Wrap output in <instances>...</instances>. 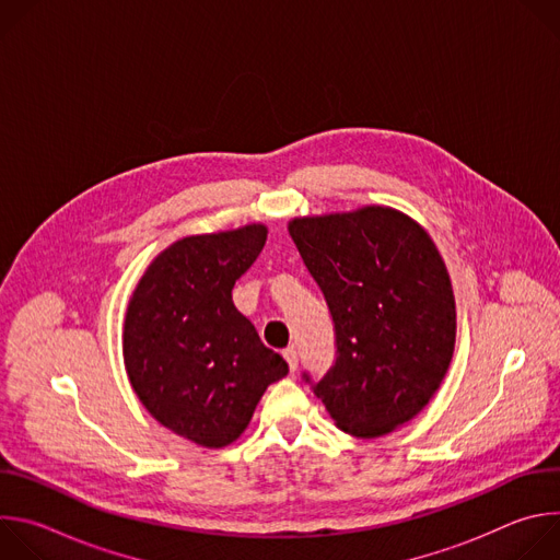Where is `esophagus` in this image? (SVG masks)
I'll list each match as a JSON object with an SVG mask.
<instances>
[{
    "label": "esophagus",
    "mask_w": 560,
    "mask_h": 560,
    "mask_svg": "<svg viewBox=\"0 0 560 560\" xmlns=\"http://www.w3.org/2000/svg\"><path fill=\"white\" fill-rule=\"evenodd\" d=\"M283 359L288 361L290 372H294V370H296V365H299V352H296L294 348H285V350H283Z\"/></svg>",
    "instance_id": "1"
}]
</instances>
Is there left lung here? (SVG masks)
<instances>
[{"label": "left lung", "mask_w": 560, "mask_h": 560, "mask_svg": "<svg viewBox=\"0 0 560 560\" xmlns=\"http://www.w3.org/2000/svg\"><path fill=\"white\" fill-rule=\"evenodd\" d=\"M296 250L322 288L337 359L303 381L335 423L374 439L415 419L439 389L454 352L456 305L430 234L392 208L290 221Z\"/></svg>", "instance_id": "obj_1"}]
</instances>
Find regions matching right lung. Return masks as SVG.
<instances>
[{"instance_id":"obj_1","label":"right lung","mask_w":560,"mask_h":560,"mask_svg":"<svg viewBox=\"0 0 560 560\" xmlns=\"http://www.w3.org/2000/svg\"><path fill=\"white\" fill-rule=\"evenodd\" d=\"M266 236L253 223L179 238L148 266L126 312L124 363L139 401L203 447L242 436L266 387L288 374L232 303Z\"/></svg>"}]
</instances>
